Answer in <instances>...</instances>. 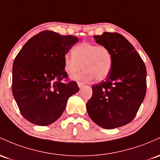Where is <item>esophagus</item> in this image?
<instances>
[{
	"instance_id": "esophagus-1",
	"label": "esophagus",
	"mask_w": 160,
	"mask_h": 160,
	"mask_svg": "<svg viewBox=\"0 0 160 160\" xmlns=\"http://www.w3.org/2000/svg\"><path fill=\"white\" fill-rule=\"evenodd\" d=\"M77 84H78V87H83L84 86V83H83V82H77Z\"/></svg>"
}]
</instances>
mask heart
I'll list each match as a JSON object with an SVG mask.
<instances>
[{
    "label": "heart",
    "instance_id": "heart-1",
    "mask_svg": "<svg viewBox=\"0 0 160 160\" xmlns=\"http://www.w3.org/2000/svg\"><path fill=\"white\" fill-rule=\"evenodd\" d=\"M72 54L64 58V70L70 76L76 74L83 67L85 69L77 79L91 80L96 77L97 80H102L112 71V54L104 45L82 42L73 47Z\"/></svg>",
    "mask_w": 160,
    "mask_h": 160
}]
</instances>
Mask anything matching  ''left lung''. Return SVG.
<instances>
[{
  "label": "left lung",
  "instance_id": "left-lung-1",
  "mask_svg": "<svg viewBox=\"0 0 160 160\" xmlns=\"http://www.w3.org/2000/svg\"><path fill=\"white\" fill-rule=\"evenodd\" d=\"M93 38L109 49L113 65L105 81L92 86L87 110L100 127L116 128L136 116L147 91V69L140 54L122 35L106 32Z\"/></svg>",
  "mask_w": 160,
  "mask_h": 160
}]
</instances>
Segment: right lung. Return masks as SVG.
Segmentation results:
<instances>
[{
	"label": "right lung",
	"instance_id": "1",
	"mask_svg": "<svg viewBox=\"0 0 160 160\" xmlns=\"http://www.w3.org/2000/svg\"><path fill=\"white\" fill-rule=\"evenodd\" d=\"M77 42L76 36L45 30L28 40L16 56L12 92L21 115L32 124L55 122L70 96L78 92L64 64V56Z\"/></svg>",
	"mask_w": 160,
	"mask_h": 160
}]
</instances>
